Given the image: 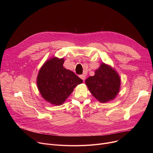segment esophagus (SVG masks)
I'll return each instance as SVG.
<instances>
[{"mask_svg":"<svg viewBox=\"0 0 153 153\" xmlns=\"http://www.w3.org/2000/svg\"><path fill=\"white\" fill-rule=\"evenodd\" d=\"M80 78H81V79H82L83 80V81H84V80L85 79V75H81V76H80Z\"/></svg>","mask_w":153,"mask_h":153,"instance_id":"obj_1","label":"esophagus"}]
</instances>
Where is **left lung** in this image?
<instances>
[{
  "instance_id": "8db88e82",
  "label": "left lung",
  "mask_w": 153,
  "mask_h": 153,
  "mask_svg": "<svg viewBox=\"0 0 153 153\" xmlns=\"http://www.w3.org/2000/svg\"><path fill=\"white\" fill-rule=\"evenodd\" d=\"M85 84L94 97L101 103L115 99L119 93L121 79L114 68L102 62L95 75L85 80Z\"/></svg>"
}]
</instances>
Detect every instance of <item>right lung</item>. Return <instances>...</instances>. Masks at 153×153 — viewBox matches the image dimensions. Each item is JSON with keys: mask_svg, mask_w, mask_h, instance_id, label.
Masks as SVG:
<instances>
[{"mask_svg": "<svg viewBox=\"0 0 153 153\" xmlns=\"http://www.w3.org/2000/svg\"><path fill=\"white\" fill-rule=\"evenodd\" d=\"M64 59L53 57L43 64L36 78L38 91L42 97L54 105H61L82 83L73 72L63 66Z\"/></svg>", "mask_w": 153, "mask_h": 153, "instance_id": "1", "label": "right lung"}]
</instances>
